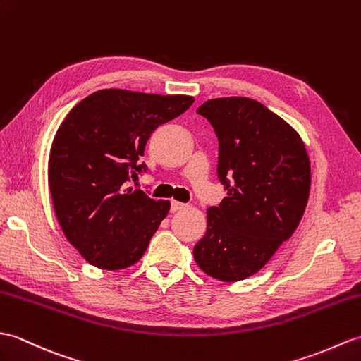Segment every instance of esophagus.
Returning a JSON list of instances; mask_svg holds the SVG:
<instances>
[{
  "label": "esophagus",
  "instance_id": "34e87169",
  "mask_svg": "<svg viewBox=\"0 0 361 361\" xmlns=\"http://www.w3.org/2000/svg\"><path fill=\"white\" fill-rule=\"evenodd\" d=\"M188 207V204H184V203H180V201H177V200H173L172 203H171V211L172 212H177V211H181V209H186Z\"/></svg>",
  "mask_w": 361,
  "mask_h": 361
}]
</instances>
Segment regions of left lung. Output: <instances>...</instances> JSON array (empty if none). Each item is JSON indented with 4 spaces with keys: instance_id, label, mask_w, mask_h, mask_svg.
I'll list each match as a JSON object with an SVG mask.
<instances>
[{
    "instance_id": "left-lung-1",
    "label": "left lung",
    "mask_w": 361,
    "mask_h": 361,
    "mask_svg": "<svg viewBox=\"0 0 361 361\" xmlns=\"http://www.w3.org/2000/svg\"><path fill=\"white\" fill-rule=\"evenodd\" d=\"M197 114L219 138L216 173L228 195L207 209L194 258L212 279L240 281L295 232L311 190V161L298 132L252 98H214Z\"/></svg>"
}]
</instances>
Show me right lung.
Segmentation results:
<instances>
[{
    "mask_svg": "<svg viewBox=\"0 0 361 361\" xmlns=\"http://www.w3.org/2000/svg\"><path fill=\"white\" fill-rule=\"evenodd\" d=\"M194 102L189 95L102 89L60 124L49 155V189L63 233L87 263L118 271L145 255L171 201L126 189V181L145 167L138 160L152 132Z\"/></svg>",
    "mask_w": 361,
    "mask_h": 361,
    "instance_id": "1",
    "label": "right lung"
}]
</instances>
